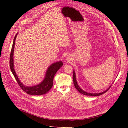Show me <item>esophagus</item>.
Returning a JSON list of instances; mask_svg holds the SVG:
<instances>
[{"instance_id": "esophagus-1", "label": "esophagus", "mask_w": 128, "mask_h": 128, "mask_svg": "<svg viewBox=\"0 0 128 128\" xmlns=\"http://www.w3.org/2000/svg\"><path fill=\"white\" fill-rule=\"evenodd\" d=\"M66 60H68V61H69V60H70V58H68H68H66Z\"/></svg>"}]
</instances>
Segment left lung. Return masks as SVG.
<instances>
[{
    "label": "left lung",
    "mask_w": 128,
    "mask_h": 128,
    "mask_svg": "<svg viewBox=\"0 0 128 128\" xmlns=\"http://www.w3.org/2000/svg\"><path fill=\"white\" fill-rule=\"evenodd\" d=\"M73 76H72V78H73V81H74V86H75L76 89L80 92V93H82V94H84L85 96H99L103 94V93H105L106 92H107L110 89V88L111 86L109 87V88L106 89L105 91L102 92H100V93H88V92H86L84 91L83 90H82L81 88H80L79 86H78L77 82V80H76V75H75V71L74 70L73 72Z\"/></svg>",
    "instance_id": "obj_1"
}]
</instances>
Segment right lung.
Segmentation results:
<instances>
[{
	"mask_svg": "<svg viewBox=\"0 0 128 128\" xmlns=\"http://www.w3.org/2000/svg\"><path fill=\"white\" fill-rule=\"evenodd\" d=\"M17 35L18 33L14 37V39H13V42L11 48V51L10 53V68L13 74V75H14L16 80V82H18V84L20 86L26 93L28 94L35 96L44 94H46V93L48 92L51 89L53 86L54 76L58 70L63 66V62L62 61H59L51 64V65L46 70V75L43 81H42L39 84L32 86H25L23 84V83L20 82V80L18 79V75H16L15 72L14 68L13 54H14V45Z\"/></svg>",
	"mask_w": 128,
	"mask_h": 128,
	"instance_id": "1",
	"label": "right lung"
}]
</instances>
